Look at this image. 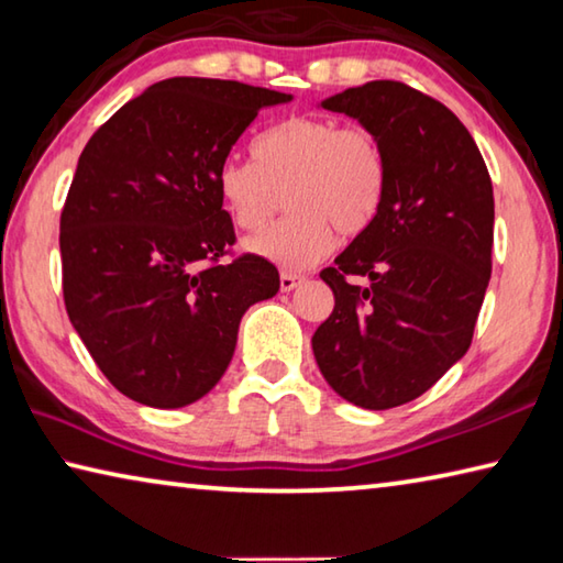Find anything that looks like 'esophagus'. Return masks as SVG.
Listing matches in <instances>:
<instances>
[{"instance_id": "34e87169", "label": "esophagus", "mask_w": 563, "mask_h": 563, "mask_svg": "<svg viewBox=\"0 0 563 563\" xmlns=\"http://www.w3.org/2000/svg\"><path fill=\"white\" fill-rule=\"evenodd\" d=\"M299 284H301V276H299V274L282 272V276H279V287H282V291H291V289H297Z\"/></svg>"}]
</instances>
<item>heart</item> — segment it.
Instances as JSON below:
<instances>
[{"label": "heart", "mask_w": 563, "mask_h": 563, "mask_svg": "<svg viewBox=\"0 0 563 563\" xmlns=\"http://www.w3.org/2000/svg\"><path fill=\"white\" fill-rule=\"evenodd\" d=\"M217 192L232 222L256 232L279 195L291 217L266 227L246 250L279 269H307L329 256L341 234L366 232L380 212L388 165L378 137L363 125L333 118H289L252 143V161L217 167Z\"/></svg>", "instance_id": "heart-1"}]
</instances>
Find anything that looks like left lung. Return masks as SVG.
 <instances>
[{"mask_svg": "<svg viewBox=\"0 0 563 563\" xmlns=\"http://www.w3.org/2000/svg\"><path fill=\"white\" fill-rule=\"evenodd\" d=\"M321 106L378 137L388 187L373 224L321 272L336 307L313 333V356L343 400L398 408L470 349L492 272V180L460 118L406 84L368 81Z\"/></svg>", "mask_w": 563, "mask_h": 563, "instance_id": "left-lung-1", "label": "left lung"}]
</instances>
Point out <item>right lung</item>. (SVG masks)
I'll use <instances>...</instances> for the list:
<instances>
[{
  "mask_svg": "<svg viewBox=\"0 0 563 563\" xmlns=\"http://www.w3.org/2000/svg\"><path fill=\"white\" fill-rule=\"evenodd\" d=\"M269 88L177 76L86 143L62 212L64 303L103 376L135 402L183 408L224 376L244 311L279 291L256 254L222 262L234 224L217 167Z\"/></svg>",
  "mask_w": 563,
  "mask_h": 563,
  "instance_id": "right-lung-1",
  "label": "right lung"
}]
</instances>
